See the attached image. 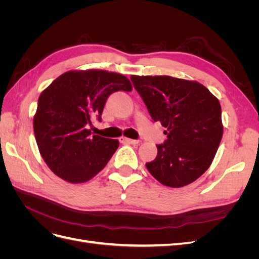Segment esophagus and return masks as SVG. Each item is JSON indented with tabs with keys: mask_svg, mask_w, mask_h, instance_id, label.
Returning a JSON list of instances; mask_svg holds the SVG:
<instances>
[{
	"mask_svg": "<svg viewBox=\"0 0 259 259\" xmlns=\"http://www.w3.org/2000/svg\"><path fill=\"white\" fill-rule=\"evenodd\" d=\"M120 142H121V143L131 144V145H138V144H139V140L130 139V138H126V137H121V138H120Z\"/></svg>",
	"mask_w": 259,
	"mask_h": 259,
	"instance_id": "obj_1",
	"label": "esophagus"
}]
</instances>
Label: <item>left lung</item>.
Here are the masks:
<instances>
[{"label": "left lung", "mask_w": 259, "mask_h": 259, "mask_svg": "<svg viewBox=\"0 0 259 259\" xmlns=\"http://www.w3.org/2000/svg\"><path fill=\"white\" fill-rule=\"evenodd\" d=\"M131 80L152 120L167 128L156 158L146 163L148 170L167 187L193 183L209 167L223 137L218 99L198 82L167 75Z\"/></svg>", "instance_id": "obj_1"}]
</instances>
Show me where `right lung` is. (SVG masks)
<instances>
[{
	"mask_svg": "<svg viewBox=\"0 0 259 259\" xmlns=\"http://www.w3.org/2000/svg\"><path fill=\"white\" fill-rule=\"evenodd\" d=\"M132 91L126 76L89 70L58 76L38 97L33 119L42 158L66 182H88L103 169L119 147L116 139L91 134L92 117L100 122L111 94Z\"/></svg>",
	"mask_w": 259,
	"mask_h": 259,
	"instance_id": "1",
	"label": "right lung"
}]
</instances>
